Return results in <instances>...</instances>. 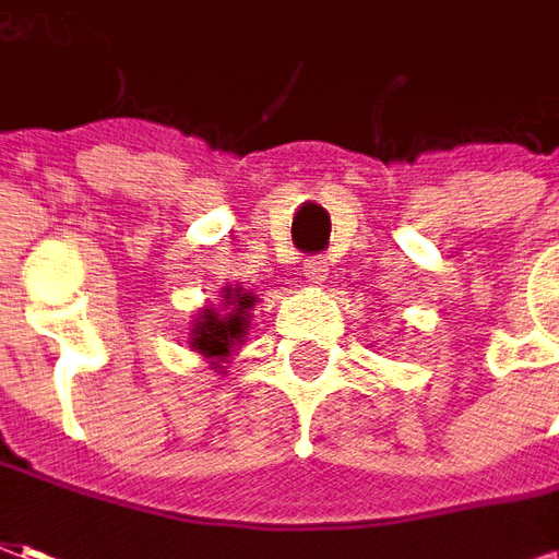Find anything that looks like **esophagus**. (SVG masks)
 Here are the masks:
<instances>
[{"label":"esophagus","mask_w":559,"mask_h":559,"mask_svg":"<svg viewBox=\"0 0 559 559\" xmlns=\"http://www.w3.org/2000/svg\"><path fill=\"white\" fill-rule=\"evenodd\" d=\"M329 258H322V254H317V258H311L308 263H305V278L311 281V284H322V281L329 278Z\"/></svg>","instance_id":"1"}]
</instances>
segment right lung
Returning a JSON list of instances; mask_svg holds the SVG:
<instances>
[{
  "label": "right lung",
  "instance_id": "obj_1",
  "mask_svg": "<svg viewBox=\"0 0 559 559\" xmlns=\"http://www.w3.org/2000/svg\"><path fill=\"white\" fill-rule=\"evenodd\" d=\"M254 305V296L242 290H225V308L227 313L216 308H204L201 320L192 329V346L206 358H225L234 349V343L248 329V308Z\"/></svg>",
  "mask_w": 559,
  "mask_h": 559
}]
</instances>
